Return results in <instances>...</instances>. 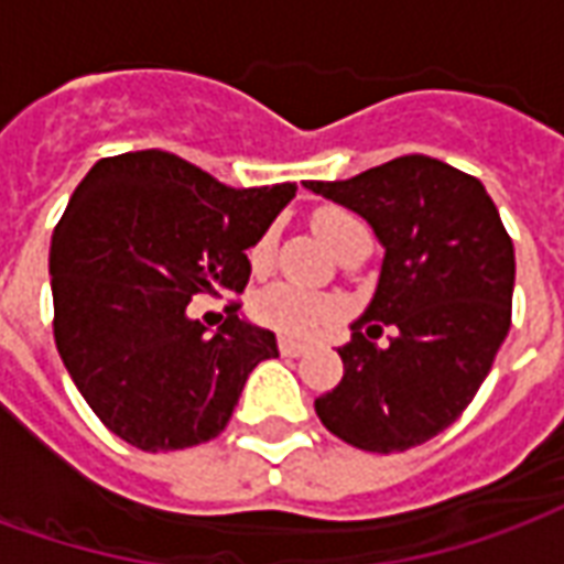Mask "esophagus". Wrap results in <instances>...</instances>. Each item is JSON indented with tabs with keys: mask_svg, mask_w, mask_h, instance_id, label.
Masks as SVG:
<instances>
[{
	"mask_svg": "<svg viewBox=\"0 0 564 564\" xmlns=\"http://www.w3.org/2000/svg\"><path fill=\"white\" fill-rule=\"evenodd\" d=\"M278 350H281L283 356H302L307 350V344L295 341L290 335H281V338H278Z\"/></svg>",
	"mask_w": 564,
	"mask_h": 564,
	"instance_id": "34e87169",
	"label": "esophagus"
}]
</instances>
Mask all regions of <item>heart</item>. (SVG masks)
Wrapping results in <instances>:
<instances>
[{
    "instance_id": "b5f03b06",
    "label": "heart",
    "mask_w": 564,
    "mask_h": 564,
    "mask_svg": "<svg viewBox=\"0 0 564 564\" xmlns=\"http://www.w3.org/2000/svg\"><path fill=\"white\" fill-rule=\"evenodd\" d=\"M359 226H362V220H356L354 214L338 208L319 210L314 217V229L332 250ZM271 247H274V238L262 235L257 247H253V253H250L257 265L271 257ZM253 314H257L259 323H265V326L283 332V335H314V332L338 317V302L329 299V295L314 293L307 286H299L293 281H281L265 286L253 299Z\"/></svg>"
}]
</instances>
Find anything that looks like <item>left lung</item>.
<instances>
[{"label": "left lung", "mask_w": 564, "mask_h": 564, "mask_svg": "<svg viewBox=\"0 0 564 564\" xmlns=\"http://www.w3.org/2000/svg\"><path fill=\"white\" fill-rule=\"evenodd\" d=\"M305 186L366 217L383 245L375 299L338 347L344 378L314 402L317 416L368 453L425 444L471 404L508 338V229L477 177L423 153ZM383 325L397 335L378 348Z\"/></svg>", "instance_id": "left-lung-1"}]
</instances>
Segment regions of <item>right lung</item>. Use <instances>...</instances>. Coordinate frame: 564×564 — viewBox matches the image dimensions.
<instances>
[{
  "label": "right lung",
  "instance_id": "obj_1",
  "mask_svg": "<svg viewBox=\"0 0 564 564\" xmlns=\"http://www.w3.org/2000/svg\"><path fill=\"white\" fill-rule=\"evenodd\" d=\"M293 196L295 184L235 189L165 150L108 156L80 181L51 238L54 341L117 437L160 453L226 429L278 341L241 305L214 335L186 305L245 290L247 250Z\"/></svg>",
  "mask_w": 564,
  "mask_h": 564
}]
</instances>
